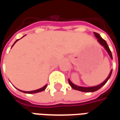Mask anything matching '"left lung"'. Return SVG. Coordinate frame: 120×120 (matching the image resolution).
Wrapping results in <instances>:
<instances>
[{
    "instance_id": "obj_1",
    "label": "left lung",
    "mask_w": 120,
    "mask_h": 120,
    "mask_svg": "<svg viewBox=\"0 0 120 120\" xmlns=\"http://www.w3.org/2000/svg\"><path fill=\"white\" fill-rule=\"evenodd\" d=\"M94 34L95 35V37L98 38V42L101 45H102L103 46V47L105 48L106 49V51H107V52L109 53V55L110 56V57L112 59V53H111V51L110 49H109V47L108 45L107 44V42L105 40H103L101 37H100V35L97 33H95V32H94ZM112 70L111 71V72H110V74H109V75L108 76V77L103 82V83H101L100 85H98V86H94V87H80V86H77L75 85V84H73L70 81V80L69 79L68 80V82H69V83L70 84V86H71V87L74 89H75V90H80V91H82V92H87V93H89V92H94L96 90H98V89H100L106 83H107V82L108 81V80L110 78L111 76V74H112Z\"/></svg>"
}]
</instances>
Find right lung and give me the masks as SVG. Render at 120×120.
<instances>
[{"label": "right lung", "mask_w": 120, "mask_h": 120, "mask_svg": "<svg viewBox=\"0 0 120 120\" xmlns=\"http://www.w3.org/2000/svg\"><path fill=\"white\" fill-rule=\"evenodd\" d=\"M18 40H17L15 41V42L14 44H13V45H14L17 42V41H18ZM13 45H12V47H13ZM46 87H47V85H45V86H44L43 87L39 89H37V90H32V91H24V90H19L20 91L23 92V93H27V94H33V93H39V92H41V91H43V90L45 89Z\"/></svg>", "instance_id": "1"}]
</instances>
